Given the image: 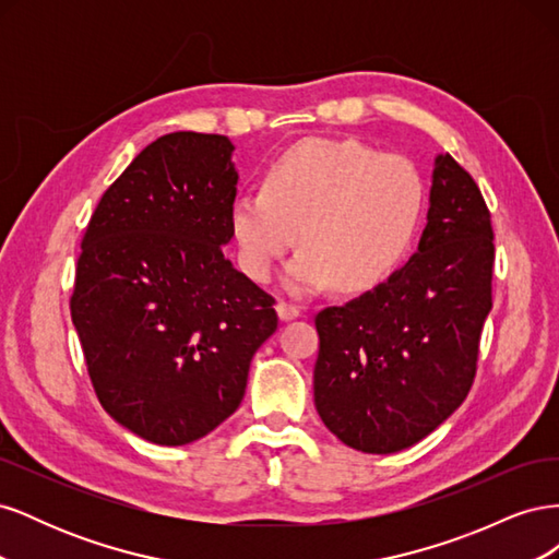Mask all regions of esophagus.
Wrapping results in <instances>:
<instances>
[{
  "label": "esophagus",
  "instance_id": "1",
  "mask_svg": "<svg viewBox=\"0 0 559 559\" xmlns=\"http://www.w3.org/2000/svg\"><path fill=\"white\" fill-rule=\"evenodd\" d=\"M277 314H280L282 321H292V319H296V317L300 314V308L294 306V302L280 300V302H277Z\"/></svg>",
  "mask_w": 559,
  "mask_h": 559
}]
</instances>
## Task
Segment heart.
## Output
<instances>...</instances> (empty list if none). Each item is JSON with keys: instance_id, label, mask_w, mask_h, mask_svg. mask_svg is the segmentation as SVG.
<instances>
[{"instance_id": "b5f03b06", "label": "heart", "mask_w": 559, "mask_h": 559, "mask_svg": "<svg viewBox=\"0 0 559 559\" xmlns=\"http://www.w3.org/2000/svg\"><path fill=\"white\" fill-rule=\"evenodd\" d=\"M425 210V181L403 156L352 140H306L270 163L263 189L230 202L228 226L245 273L267 282L296 240L286 270L294 294L333 282L373 289L403 261Z\"/></svg>"}]
</instances>
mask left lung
Listing matches in <instances>:
<instances>
[{
    "instance_id": "left-lung-1",
    "label": "left lung",
    "mask_w": 559,
    "mask_h": 559,
    "mask_svg": "<svg viewBox=\"0 0 559 559\" xmlns=\"http://www.w3.org/2000/svg\"><path fill=\"white\" fill-rule=\"evenodd\" d=\"M495 233L478 183L436 156L417 253L373 292L314 317V405L368 454L415 445L460 408L492 310Z\"/></svg>"
}]
</instances>
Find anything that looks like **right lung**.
I'll list each match as a JSON object with an SVG mask.
<instances>
[{
	"label": "right lung",
	"instance_id": "obj_1",
	"mask_svg": "<svg viewBox=\"0 0 559 559\" xmlns=\"http://www.w3.org/2000/svg\"><path fill=\"white\" fill-rule=\"evenodd\" d=\"M224 134L170 132L105 191L81 240L72 321L103 408L156 445L214 431L277 329L275 298L224 257L238 193Z\"/></svg>",
	"mask_w": 559,
	"mask_h": 559
}]
</instances>
